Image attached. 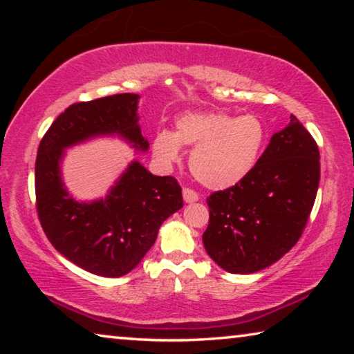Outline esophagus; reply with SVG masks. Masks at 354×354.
Instances as JSON below:
<instances>
[{
	"label": "esophagus",
	"mask_w": 354,
	"mask_h": 354,
	"mask_svg": "<svg viewBox=\"0 0 354 354\" xmlns=\"http://www.w3.org/2000/svg\"><path fill=\"white\" fill-rule=\"evenodd\" d=\"M183 198H184V201L185 203H195V201H198V194H196L195 190H192V189H184L183 190Z\"/></svg>",
	"instance_id": "esophagus-1"
}]
</instances>
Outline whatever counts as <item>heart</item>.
Listing matches in <instances>:
<instances>
[{"label":"heart","instance_id":"b5f03b06","mask_svg":"<svg viewBox=\"0 0 354 354\" xmlns=\"http://www.w3.org/2000/svg\"><path fill=\"white\" fill-rule=\"evenodd\" d=\"M267 131L257 115L225 112H185L175 120V133L158 131L153 153L160 162H176L181 147H194L189 158L196 181L209 189L237 184L256 165Z\"/></svg>","mask_w":354,"mask_h":354}]
</instances>
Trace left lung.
I'll use <instances>...</instances> for the list:
<instances>
[{
	"label": "left lung",
	"mask_w": 354,
	"mask_h": 354,
	"mask_svg": "<svg viewBox=\"0 0 354 354\" xmlns=\"http://www.w3.org/2000/svg\"><path fill=\"white\" fill-rule=\"evenodd\" d=\"M320 181L313 136L290 115L247 176L207 198V254L230 273H254L279 261L301 237Z\"/></svg>",
	"instance_id": "8db88e82"
}]
</instances>
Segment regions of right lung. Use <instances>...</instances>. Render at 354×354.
Masks as SVG:
<instances>
[{
  "label": "right lung",
  "instance_id": "add662e5",
  "mask_svg": "<svg viewBox=\"0 0 354 354\" xmlns=\"http://www.w3.org/2000/svg\"><path fill=\"white\" fill-rule=\"evenodd\" d=\"M137 93H118L67 107L44 139L35 159V200L48 241L77 267L118 278L139 266L164 220L183 207L173 176H154L133 160L106 198L76 201L62 181L64 151L98 136H120L139 151L149 143L137 117Z\"/></svg>",
  "mask_w": 354,
  "mask_h": 354
}]
</instances>
